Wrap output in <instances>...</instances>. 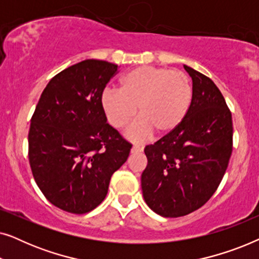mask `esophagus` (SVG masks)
<instances>
[{
  "label": "esophagus",
  "mask_w": 259,
  "mask_h": 259,
  "mask_svg": "<svg viewBox=\"0 0 259 259\" xmlns=\"http://www.w3.org/2000/svg\"><path fill=\"white\" fill-rule=\"evenodd\" d=\"M144 148L141 146H138V145H134V146L132 147V150H131V152L132 153H140V152H143Z\"/></svg>",
  "instance_id": "esophagus-1"
}]
</instances>
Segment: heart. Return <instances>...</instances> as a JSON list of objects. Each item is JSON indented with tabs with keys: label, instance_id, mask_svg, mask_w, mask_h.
Instances as JSON below:
<instances>
[{
	"label": "heart",
	"instance_id": "heart-1",
	"mask_svg": "<svg viewBox=\"0 0 259 259\" xmlns=\"http://www.w3.org/2000/svg\"><path fill=\"white\" fill-rule=\"evenodd\" d=\"M192 87L185 74L164 67L139 66L127 72L119 82V92L106 91L100 102L107 121L123 130L140 120L127 132L133 141L152 133L167 136L178 128L189 111Z\"/></svg>",
	"mask_w": 259,
	"mask_h": 259
}]
</instances>
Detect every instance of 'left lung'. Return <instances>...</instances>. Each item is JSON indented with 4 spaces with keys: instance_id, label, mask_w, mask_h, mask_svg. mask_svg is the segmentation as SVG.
Listing matches in <instances>:
<instances>
[{
    "instance_id": "obj_1",
    "label": "left lung",
    "mask_w": 259,
    "mask_h": 259,
    "mask_svg": "<svg viewBox=\"0 0 259 259\" xmlns=\"http://www.w3.org/2000/svg\"><path fill=\"white\" fill-rule=\"evenodd\" d=\"M192 99L175 132L145 147L147 166L141 175L146 204L167 218L203 206L218 189L232 153V116L210 77L191 67Z\"/></svg>"
}]
</instances>
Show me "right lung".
<instances>
[{
	"label": "right lung",
	"mask_w": 259,
	"mask_h": 259,
	"mask_svg": "<svg viewBox=\"0 0 259 259\" xmlns=\"http://www.w3.org/2000/svg\"><path fill=\"white\" fill-rule=\"evenodd\" d=\"M118 65L84 60L53 77L30 120L28 157L38 189L56 207L82 214L107 196L113 173L132 148L101 108Z\"/></svg>",
	"instance_id": "1"
}]
</instances>
